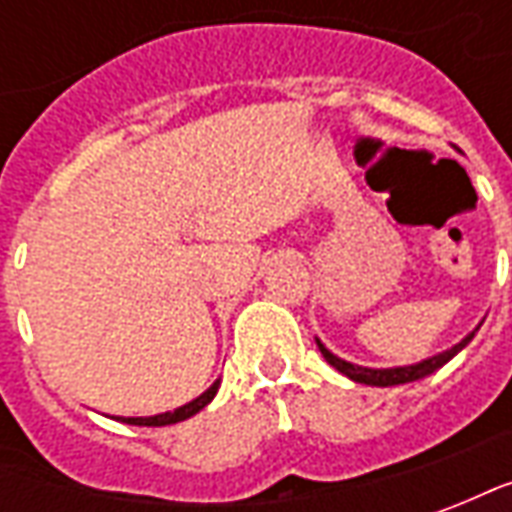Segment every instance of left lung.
Segmentation results:
<instances>
[{
  "label": "left lung",
  "mask_w": 512,
  "mask_h": 512,
  "mask_svg": "<svg viewBox=\"0 0 512 512\" xmlns=\"http://www.w3.org/2000/svg\"><path fill=\"white\" fill-rule=\"evenodd\" d=\"M474 332L469 337H463L461 343L452 345L450 351H444L439 356H430L425 362H419V365H408V367H389V370H373V367H359V365H351V362H345L340 356H334L329 348L323 343H318L321 348L323 359L334 367V370H340L343 376H348L351 381H359V384H370V386H397V384H411V381H419V378L430 376V373H436L439 367H444L450 362L452 356L458 354L461 348L472 343Z\"/></svg>",
  "instance_id": "8db88e82"
}]
</instances>
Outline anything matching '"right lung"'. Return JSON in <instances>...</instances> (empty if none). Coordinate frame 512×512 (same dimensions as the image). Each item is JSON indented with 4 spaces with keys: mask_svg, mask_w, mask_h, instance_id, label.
Here are the masks:
<instances>
[{
    "mask_svg": "<svg viewBox=\"0 0 512 512\" xmlns=\"http://www.w3.org/2000/svg\"><path fill=\"white\" fill-rule=\"evenodd\" d=\"M216 389H219V381H213V384L208 386V389H205L200 397H194L191 403L175 408V411H167V414H156V417H123V422H128V425H145V428H161V425L183 422V419L194 417L197 411H202V408L208 406V403L213 400V395H216Z\"/></svg>",
    "mask_w": 512,
    "mask_h": 512,
    "instance_id": "obj_1",
    "label": "right lung"
}]
</instances>
